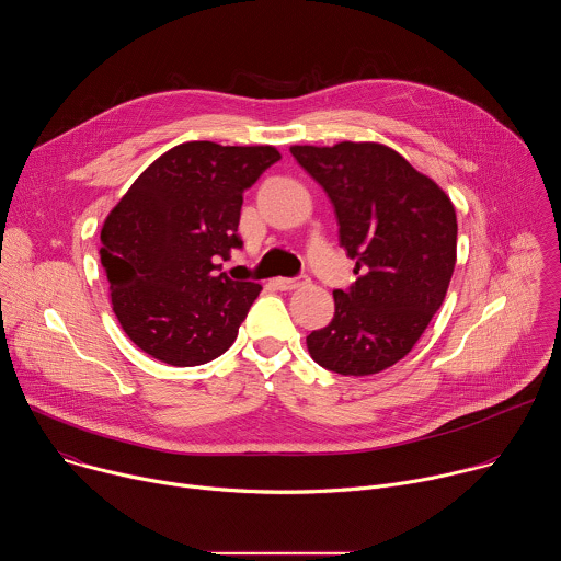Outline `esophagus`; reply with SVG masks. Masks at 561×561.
Segmentation results:
<instances>
[{
	"label": "esophagus",
	"mask_w": 561,
	"mask_h": 561,
	"mask_svg": "<svg viewBox=\"0 0 561 561\" xmlns=\"http://www.w3.org/2000/svg\"><path fill=\"white\" fill-rule=\"evenodd\" d=\"M304 284H308V277H306V275H301V277H277V279H275V286H277L279 290H295V288H299V286H304Z\"/></svg>",
	"instance_id": "esophagus-1"
}]
</instances>
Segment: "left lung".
Masks as SVG:
<instances>
[{
	"label": "left lung",
	"mask_w": 561,
	"mask_h": 561,
	"mask_svg": "<svg viewBox=\"0 0 561 561\" xmlns=\"http://www.w3.org/2000/svg\"><path fill=\"white\" fill-rule=\"evenodd\" d=\"M331 197L340 244L359 275L333 290L335 317L306 337L310 357L340 375H375L404 359L439 310L457 262L450 197L377 141L290 146Z\"/></svg>",
	"instance_id": "left-lung-1"
}]
</instances>
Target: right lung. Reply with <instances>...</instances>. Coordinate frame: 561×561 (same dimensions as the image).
Instances as JSON below:
<instances>
[{
    "mask_svg": "<svg viewBox=\"0 0 561 561\" xmlns=\"http://www.w3.org/2000/svg\"><path fill=\"white\" fill-rule=\"evenodd\" d=\"M275 146L186 141L133 182L102 228L117 322L146 355L199 366L226 353L262 286L215 273L232 249L244 191L279 162Z\"/></svg>",
    "mask_w": 561,
    "mask_h": 561,
    "instance_id": "1",
    "label": "right lung"
}]
</instances>
